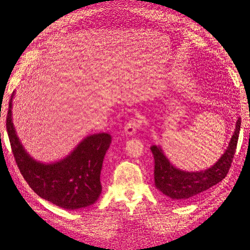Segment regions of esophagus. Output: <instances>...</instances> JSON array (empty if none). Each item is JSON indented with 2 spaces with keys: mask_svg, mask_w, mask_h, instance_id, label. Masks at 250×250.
<instances>
[{
  "mask_svg": "<svg viewBox=\"0 0 250 250\" xmlns=\"http://www.w3.org/2000/svg\"><path fill=\"white\" fill-rule=\"evenodd\" d=\"M141 125H142L141 120L137 118V117H133V118H131L128 122H126V125H125V132L128 135H133L135 132L140 129Z\"/></svg>",
  "mask_w": 250,
  "mask_h": 250,
  "instance_id": "esophagus-1",
  "label": "esophagus"
}]
</instances>
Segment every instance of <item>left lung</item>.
Here are the masks:
<instances>
[{
	"label": "left lung",
	"instance_id": "1",
	"mask_svg": "<svg viewBox=\"0 0 250 250\" xmlns=\"http://www.w3.org/2000/svg\"><path fill=\"white\" fill-rule=\"evenodd\" d=\"M241 130V118L236 121L235 131L232 135L226 152L213 167L200 172H186L172 166L164 156L160 146L150 147L155 159V186L161 192L175 201H189L213 187L224 179L229 172Z\"/></svg>",
	"mask_w": 250,
	"mask_h": 250
}]
</instances>
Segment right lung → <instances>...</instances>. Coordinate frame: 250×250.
I'll return each instance as SVG.
<instances>
[{
  "instance_id": "right-lung-1",
  "label": "right lung",
  "mask_w": 250,
  "mask_h": 250,
  "mask_svg": "<svg viewBox=\"0 0 250 250\" xmlns=\"http://www.w3.org/2000/svg\"><path fill=\"white\" fill-rule=\"evenodd\" d=\"M13 97L9 101L6 129L16 163L32 190L42 199L65 209H78L95 203L102 192L101 169L111 136L107 133L87 136L71 155L59 162H37L24 150L16 134L12 118Z\"/></svg>"
}]
</instances>
